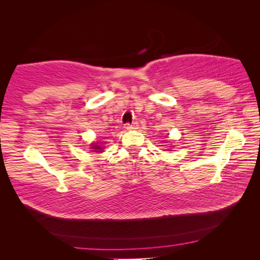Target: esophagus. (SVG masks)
I'll return each mask as SVG.
<instances>
[{
    "label": "esophagus",
    "mask_w": 260,
    "mask_h": 260,
    "mask_svg": "<svg viewBox=\"0 0 260 260\" xmlns=\"http://www.w3.org/2000/svg\"><path fill=\"white\" fill-rule=\"evenodd\" d=\"M126 128L127 129H138L139 128V124L136 121L132 122V124H126Z\"/></svg>",
    "instance_id": "obj_1"
}]
</instances>
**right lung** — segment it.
Listing matches in <instances>:
<instances>
[{
    "mask_svg": "<svg viewBox=\"0 0 260 260\" xmlns=\"http://www.w3.org/2000/svg\"><path fill=\"white\" fill-rule=\"evenodd\" d=\"M100 142H95V143H93L91 144V150L90 151H93V152H95V153H99V152H101L103 150V148L100 146Z\"/></svg>",
    "mask_w": 260,
    "mask_h": 260,
    "instance_id": "1",
    "label": "right lung"
}]
</instances>
